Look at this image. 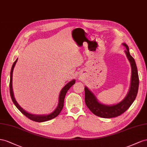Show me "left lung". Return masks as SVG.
<instances>
[{
	"mask_svg": "<svg viewBox=\"0 0 147 147\" xmlns=\"http://www.w3.org/2000/svg\"><path fill=\"white\" fill-rule=\"evenodd\" d=\"M126 50H125L128 60L130 61L132 68V76L131 87L125 98L115 105H105L99 103L94 95L87 87H85V102L88 108L96 116L104 118H111L117 117L123 114L131 107L135 100L138 92L139 85V78L138 75L137 68L134 58L130 55L128 46L123 44Z\"/></svg>",
	"mask_w": 147,
	"mask_h": 147,
	"instance_id": "left-lung-1",
	"label": "left lung"
}]
</instances>
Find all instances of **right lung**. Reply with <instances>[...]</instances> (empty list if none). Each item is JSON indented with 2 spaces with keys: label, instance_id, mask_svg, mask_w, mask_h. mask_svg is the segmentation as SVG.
Wrapping results in <instances>:
<instances>
[{
  "label": "right lung",
  "instance_id": "add662e5",
  "mask_svg": "<svg viewBox=\"0 0 147 147\" xmlns=\"http://www.w3.org/2000/svg\"><path fill=\"white\" fill-rule=\"evenodd\" d=\"M17 60H18V58L15 60V61L13 63V65H12L11 71H10V93L11 100H12V101H13V103L15 104V105L21 112L23 113L24 116H26L27 118H28L29 119L36 121V122H39V123L44 122V121H47L55 118V117H57L58 115L60 114V113L62 110L63 108L64 100H65V97L66 92L69 89V88L71 86L74 84L75 80H73V81H70L63 88L62 90H61L60 94L59 102H58V107L56 108V110L53 112L50 113V114H49L48 115H35L30 114V113H28L26 111L23 110V108L19 105L17 102H16V100L14 97V95H13V89H12V74H13V68H14V67L15 66V64H16V61H17Z\"/></svg>",
  "mask_w": 147,
  "mask_h": 147
}]
</instances>
